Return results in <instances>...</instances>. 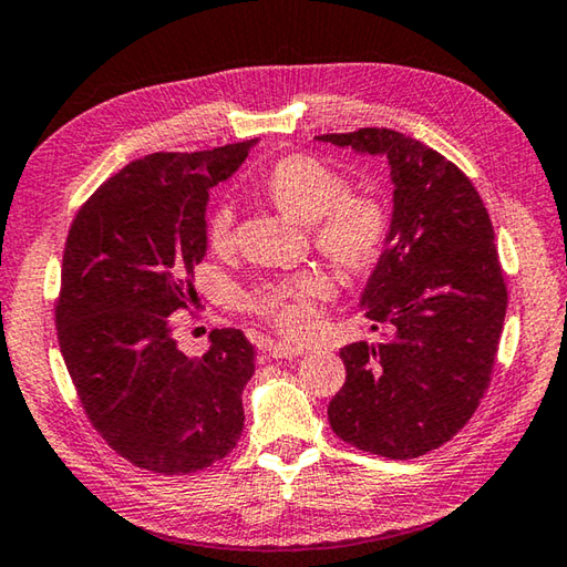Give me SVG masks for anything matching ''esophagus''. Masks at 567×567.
<instances>
[{"label":"esophagus","mask_w":567,"mask_h":567,"mask_svg":"<svg viewBox=\"0 0 567 567\" xmlns=\"http://www.w3.org/2000/svg\"><path fill=\"white\" fill-rule=\"evenodd\" d=\"M265 352L272 359H287V357H300L307 352L305 344H290V342H265Z\"/></svg>","instance_id":"1"}]
</instances>
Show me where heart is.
<instances>
[{
    "mask_svg": "<svg viewBox=\"0 0 567 567\" xmlns=\"http://www.w3.org/2000/svg\"><path fill=\"white\" fill-rule=\"evenodd\" d=\"M262 190L282 213L312 223L317 248L347 270H364L382 255L389 235L386 205L377 195L349 190V181L324 161L305 153L285 156L267 171ZM205 238L215 252L233 248L235 210L228 200L210 210ZM332 290V277L319 267H307L260 282L245 302L282 332L302 334L315 324L317 302Z\"/></svg>",
    "mask_w": 567,
    "mask_h": 567,
    "instance_id": "heart-1",
    "label": "heart"
}]
</instances>
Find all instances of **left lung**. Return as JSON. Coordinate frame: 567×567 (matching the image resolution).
<instances>
[{
    "label": "left lung",
    "mask_w": 567,
    "mask_h": 567,
    "mask_svg": "<svg viewBox=\"0 0 567 567\" xmlns=\"http://www.w3.org/2000/svg\"><path fill=\"white\" fill-rule=\"evenodd\" d=\"M317 141L384 156L394 185L384 250L359 300L389 339L339 352L347 379L329 401V426L369 454L424 456L466 426L496 362L508 292L488 210L458 166L404 133Z\"/></svg>",
    "instance_id": "8db88e82"
}]
</instances>
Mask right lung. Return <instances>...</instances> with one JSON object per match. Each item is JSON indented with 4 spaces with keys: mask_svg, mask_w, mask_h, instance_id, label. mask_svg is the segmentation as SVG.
<instances>
[{
    "mask_svg": "<svg viewBox=\"0 0 567 567\" xmlns=\"http://www.w3.org/2000/svg\"><path fill=\"white\" fill-rule=\"evenodd\" d=\"M255 143L151 153L99 185L71 223L56 300L61 357L91 424L138 468L200 471L243 434L255 347L240 329H213L208 352L190 359L171 315L195 300L208 193Z\"/></svg>",
    "mask_w": 567,
    "mask_h": 567,
    "instance_id": "obj_1",
    "label": "right lung"
}]
</instances>
